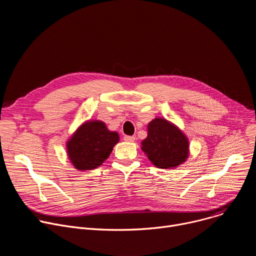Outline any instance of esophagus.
Masks as SVG:
<instances>
[{
  "label": "esophagus",
  "mask_w": 256,
  "mask_h": 256,
  "mask_svg": "<svg viewBox=\"0 0 256 256\" xmlns=\"http://www.w3.org/2000/svg\"><path fill=\"white\" fill-rule=\"evenodd\" d=\"M124 140L126 142H134V140H136V138L132 136H124Z\"/></svg>",
  "instance_id": "34e87169"
}]
</instances>
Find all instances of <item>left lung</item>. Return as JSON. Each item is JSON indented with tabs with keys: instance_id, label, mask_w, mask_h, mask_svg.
Masks as SVG:
<instances>
[{
	"instance_id": "left-lung-1",
	"label": "left lung",
	"mask_w": 256,
	"mask_h": 256,
	"mask_svg": "<svg viewBox=\"0 0 256 256\" xmlns=\"http://www.w3.org/2000/svg\"><path fill=\"white\" fill-rule=\"evenodd\" d=\"M142 150L157 168H174L188 157V140L178 128L158 118L149 124Z\"/></svg>"
}]
</instances>
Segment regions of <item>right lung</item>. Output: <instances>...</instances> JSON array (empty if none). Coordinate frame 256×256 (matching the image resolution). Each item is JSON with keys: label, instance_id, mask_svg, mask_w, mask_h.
<instances>
[{"label": "right lung", "instance_id": "obj_1", "mask_svg": "<svg viewBox=\"0 0 256 256\" xmlns=\"http://www.w3.org/2000/svg\"><path fill=\"white\" fill-rule=\"evenodd\" d=\"M118 140V134L108 130L104 122H87L68 140V155L75 168L92 170L109 157Z\"/></svg>", "mask_w": 256, "mask_h": 256}]
</instances>
